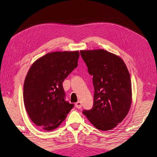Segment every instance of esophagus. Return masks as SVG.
<instances>
[{"label": "esophagus", "mask_w": 157, "mask_h": 157, "mask_svg": "<svg viewBox=\"0 0 157 157\" xmlns=\"http://www.w3.org/2000/svg\"><path fill=\"white\" fill-rule=\"evenodd\" d=\"M82 102L80 101H78V102L75 103V106H76V108H78V109H80L82 107Z\"/></svg>", "instance_id": "esophagus-1"}]
</instances>
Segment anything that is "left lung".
<instances>
[{
	"instance_id": "8db88e82",
	"label": "left lung",
	"mask_w": 157,
	"mask_h": 157,
	"mask_svg": "<svg viewBox=\"0 0 157 157\" xmlns=\"http://www.w3.org/2000/svg\"><path fill=\"white\" fill-rule=\"evenodd\" d=\"M80 54L94 88L93 107L83 114L95 128L111 130L124 119L132 105L128 69L121 58L105 50L81 51Z\"/></svg>"
}]
</instances>
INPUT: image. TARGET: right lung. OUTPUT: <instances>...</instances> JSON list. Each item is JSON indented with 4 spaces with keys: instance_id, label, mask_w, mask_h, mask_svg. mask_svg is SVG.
<instances>
[{
    "instance_id": "obj_1",
    "label": "right lung",
    "mask_w": 157,
    "mask_h": 157,
    "mask_svg": "<svg viewBox=\"0 0 157 157\" xmlns=\"http://www.w3.org/2000/svg\"><path fill=\"white\" fill-rule=\"evenodd\" d=\"M79 51L47 53L33 63L23 85V102L33 123L44 130L61 125L73 107L65 101L63 82L78 67Z\"/></svg>"
}]
</instances>
